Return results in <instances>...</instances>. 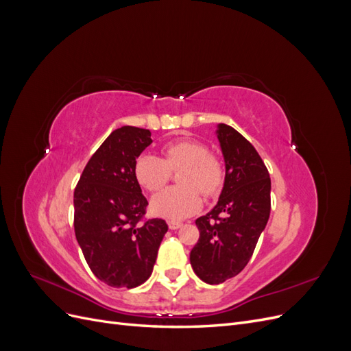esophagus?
<instances>
[{
    "label": "esophagus",
    "mask_w": 351,
    "mask_h": 351,
    "mask_svg": "<svg viewBox=\"0 0 351 351\" xmlns=\"http://www.w3.org/2000/svg\"><path fill=\"white\" fill-rule=\"evenodd\" d=\"M167 224H168V227L171 228V230H177V228H180V227L183 226V222H180V221H173V219H171V221H168Z\"/></svg>",
    "instance_id": "1"
}]
</instances>
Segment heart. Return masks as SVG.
<instances>
[{"mask_svg":"<svg viewBox=\"0 0 351 351\" xmlns=\"http://www.w3.org/2000/svg\"><path fill=\"white\" fill-rule=\"evenodd\" d=\"M178 174V187H168L155 195L151 209L167 219H183L199 210L201 192L205 197L217 196L226 180L222 159L209 152V146L199 139L186 137L164 146L162 158L145 152L136 158L134 177L147 192H158Z\"/></svg>","mask_w":351,"mask_h":351,"instance_id":"heart-1","label":"heart"}]
</instances>
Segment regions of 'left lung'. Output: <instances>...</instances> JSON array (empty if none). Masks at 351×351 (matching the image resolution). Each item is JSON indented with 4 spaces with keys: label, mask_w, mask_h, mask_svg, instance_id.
Instances as JSON below:
<instances>
[{
    "label": "left lung",
    "mask_w": 351,
    "mask_h": 351,
    "mask_svg": "<svg viewBox=\"0 0 351 351\" xmlns=\"http://www.w3.org/2000/svg\"><path fill=\"white\" fill-rule=\"evenodd\" d=\"M226 183L217 206L196 219L199 240L190 252L197 277L221 284L243 271L271 212V178L253 145L231 125L219 124Z\"/></svg>",
    "instance_id": "1"
}]
</instances>
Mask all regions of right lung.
I'll list each match as a JSON object with an SVG mask.
<instances>
[{"instance_id": "obj_1", "label": "right lung", "mask_w": 351, "mask_h": 351, "mask_svg": "<svg viewBox=\"0 0 351 351\" xmlns=\"http://www.w3.org/2000/svg\"><path fill=\"white\" fill-rule=\"evenodd\" d=\"M152 143L151 132L114 130L84 167L74 189V234L95 277L133 289L151 277L168 230L146 218L147 200L134 177V161Z\"/></svg>"}]
</instances>
